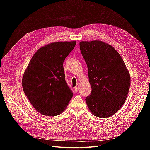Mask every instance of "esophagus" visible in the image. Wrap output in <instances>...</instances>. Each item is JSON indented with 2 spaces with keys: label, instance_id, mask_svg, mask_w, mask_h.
<instances>
[{
  "label": "esophagus",
  "instance_id": "34e87169",
  "mask_svg": "<svg viewBox=\"0 0 150 150\" xmlns=\"http://www.w3.org/2000/svg\"><path fill=\"white\" fill-rule=\"evenodd\" d=\"M79 87H80V86H79V84H78V85H77V86H76V87H75L74 89H75V91H76V92H78V91L79 90Z\"/></svg>",
  "mask_w": 150,
  "mask_h": 150
}]
</instances>
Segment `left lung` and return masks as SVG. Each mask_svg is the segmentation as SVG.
Instances as JSON below:
<instances>
[{"mask_svg": "<svg viewBox=\"0 0 150 150\" xmlns=\"http://www.w3.org/2000/svg\"><path fill=\"white\" fill-rule=\"evenodd\" d=\"M80 50L88 66L91 93L86 98L95 116L106 118L118 111L128 96L131 78L121 56L101 40L82 41Z\"/></svg>", "mask_w": 150, "mask_h": 150, "instance_id": "1", "label": "left lung"}]
</instances>
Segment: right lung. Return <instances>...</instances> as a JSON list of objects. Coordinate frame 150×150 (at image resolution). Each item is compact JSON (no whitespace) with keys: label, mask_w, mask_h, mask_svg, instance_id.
<instances>
[{"label":"right lung","mask_w":150,"mask_h":150,"mask_svg":"<svg viewBox=\"0 0 150 150\" xmlns=\"http://www.w3.org/2000/svg\"><path fill=\"white\" fill-rule=\"evenodd\" d=\"M76 41L56 42L38 49L22 78V88L40 114L55 116L64 111L73 93L65 80L63 62Z\"/></svg>","instance_id":"1"}]
</instances>
